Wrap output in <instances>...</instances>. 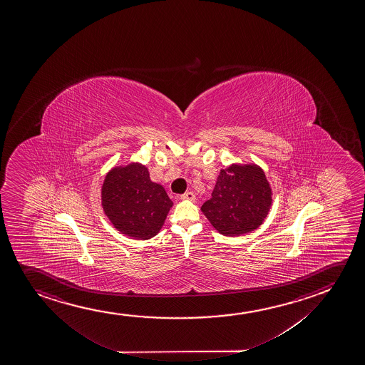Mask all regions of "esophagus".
I'll return each mask as SVG.
<instances>
[{
  "label": "esophagus",
  "instance_id": "1",
  "mask_svg": "<svg viewBox=\"0 0 365 365\" xmlns=\"http://www.w3.org/2000/svg\"><path fill=\"white\" fill-rule=\"evenodd\" d=\"M181 200H189V201H194L195 195L194 192H191V191H187V192H185V194L181 195Z\"/></svg>",
  "mask_w": 365,
  "mask_h": 365
}]
</instances>
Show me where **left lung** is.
Listing matches in <instances>:
<instances>
[{"label":"left lung","mask_w":365,"mask_h":365,"mask_svg":"<svg viewBox=\"0 0 365 365\" xmlns=\"http://www.w3.org/2000/svg\"><path fill=\"white\" fill-rule=\"evenodd\" d=\"M211 196L201 211L225 236H241L257 229L272 205L269 182L256 164H232L222 169Z\"/></svg>","instance_id":"8db88e82"}]
</instances>
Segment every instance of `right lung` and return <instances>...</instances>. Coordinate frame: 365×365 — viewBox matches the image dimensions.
I'll return each mask as SVG.
<instances>
[{
	"mask_svg": "<svg viewBox=\"0 0 365 365\" xmlns=\"http://www.w3.org/2000/svg\"><path fill=\"white\" fill-rule=\"evenodd\" d=\"M102 206L113 226L136 240H149L160 231L173 206L165 189L150 180L140 163L114 166L102 185Z\"/></svg>",
	"mask_w": 365,
	"mask_h": 365,
	"instance_id": "right-lung-1",
	"label": "right lung"
}]
</instances>
